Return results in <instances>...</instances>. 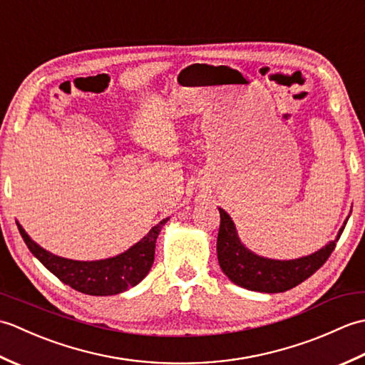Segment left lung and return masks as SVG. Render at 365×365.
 <instances>
[{"label":"left lung","mask_w":365,"mask_h":365,"mask_svg":"<svg viewBox=\"0 0 365 365\" xmlns=\"http://www.w3.org/2000/svg\"><path fill=\"white\" fill-rule=\"evenodd\" d=\"M218 210L221 224L218 242H216V252H218V262L222 273L243 289L262 293L290 290L302 281H306L307 277H311L334 251L337 240L342 235L346 221L350 218L348 216L344 226L339 229L336 240L323 246L322 250L299 259L276 260L262 257V255L247 250L240 240L235 224L229 213L222 210L221 207H218Z\"/></svg>","instance_id":"1"}]
</instances>
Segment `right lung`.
Listing matches in <instances>:
<instances>
[{
  "mask_svg": "<svg viewBox=\"0 0 365 365\" xmlns=\"http://www.w3.org/2000/svg\"><path fill=\"white\" fill-rule=\"evenodd\" d=\"M168 221L169 218L161 220L157 226L149 230V234L144 235L136 245L128 247L125 252L110 259L91 262L54 255L38 246L34 240H31L19 222L17 227L34 257L46 269L51 271L59 281L81 293L92 294V297H110V294L127 292L149 274L153 265L155 243H157L161 227Z\"/></svg>",
  "mask_w": 365,
  "mask_h": 365,
  "instance_id": "obj_1",
  "label": "right lung"
}]
</instances>
